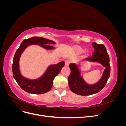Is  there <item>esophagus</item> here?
Returning <instances> with one entry per match:
<instances>
[{
	"instance_id": "34e87169",
	"label": "esophagus",
	"mask_w": 126,
	"mask_h": 126,
	"mask_svg": "<svg viewBox=\"0 0 126 126\" xmlns=\"http://www.w3.org/2000/svg\"><path fill=\"white\" fill-rule=\"evenodd\" d=\"M70 63V61L68 60H66L65 62H64V64H65L66 66H68Z\"/></svg>"
}]
</instances>
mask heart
<instances>
[{"label":"heart","mask_w":126,"mask_h":126,"mask_svg":"<svg viewBox=\"0 0 126 126\" xmlns=\"http://www.w3.org/2000/svg\"><path fill=\"white\" fill-rule=\"evenodd\" d=\"M74 50L77 52H81L82 51V49L80 47L78 46L74 47Z\"/></svg>","instance_id":"obj_1"}]
</instances>
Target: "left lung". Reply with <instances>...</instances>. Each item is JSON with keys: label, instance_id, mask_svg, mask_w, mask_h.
I'll list each match as a JSON object with an SVG mask.
<instances>
[{"label": "left lung", "instance_id": "1", "mask_svg": "<svg viewBox=\"0 0 126 126\" xmlns=\"http://www.w3.org/2000/svg\"><path fill=\"white\" fill-rule=\"evenodd\" d=\"M94 50L92 55L86 60L97 62L105 67L102 77L97 83L89 85L84 80L80 74V71L77 64L70 63L69 68L71 72L68 77V84L70 90L76 94L81 96H89L99 92L105 86L110 74L109 57L106 47L102 44L92 43Z\"/></svg>", "mask_w": 126, "mask_h": 126}]
</instances>
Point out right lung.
<instances>
[{
    "label": "right lung",
    "mask_w": 126,
    "mask_h": 126,
    "mask_svg": "<svg viewBox=\"0 0 126 126\" xmlns=\"http://www.w3.org/2000/svg\"><path fill=\"white\" fill-rule=\"evenodd\" d=\"M55 44L54 41L40 37L30 38L22 42L15 53L12 66L14 78L22 89L30 94H43L47 93L51 89L53 80L64 66V62H61L56 64H50L41 77L33 80L22 76L20 71L19 62L21 54L29 46L38 45L47 50H51L54 49V47L48 45Z\"/></svg>",
    "instance_id": "1"
}]
</instances>
